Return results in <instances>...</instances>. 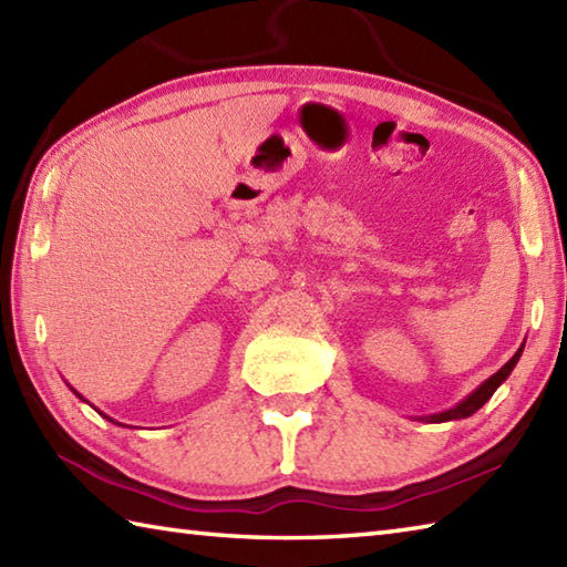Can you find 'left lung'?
Returning <instances> with one entry per match:
<instances>
[{"instance_id":"1","label":"left lung","mask_w":567,"mask_h":567,"mask_svg":"<svg viewBox=\"0 0 567 567\" xmlns=\"http://www.w3.org/2000/svg\"><path fill=\"white\" fill-rule=\"evenodd\" d=\"M522 351L524 348H519V351H516L514 355H512V360L504 368H499L495 375H492L489 380H485L483 384H480V388L473 392V394H467L465 400L461 402V404H455L453 409H449V412H441V414H433V416H429L426 421H453V419H465V416H473L480 406H483L492 394H495V390L499 388V384L509 378V372L514 370V365L519 363V358H522Z\"/></svg>"}]
</instances>
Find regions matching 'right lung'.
<instances>
[{"label": "right lung", "instance_id": "1", "mask_svg": "<svg viewBox=\"0 0 567 567\" xmlns=\"http://www.w3.org/2000/svg\"><path fill=\"white\" fill-rule=\"evenodd\" d=\"M78 396H80V394H78Z\"/></svg>", "mask_w": 567, "mask_h": 567}]
</instances>
